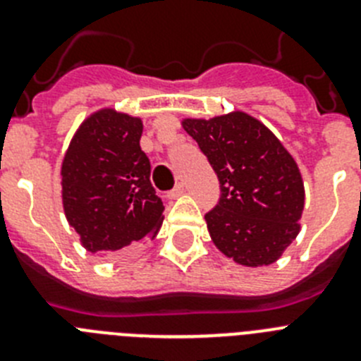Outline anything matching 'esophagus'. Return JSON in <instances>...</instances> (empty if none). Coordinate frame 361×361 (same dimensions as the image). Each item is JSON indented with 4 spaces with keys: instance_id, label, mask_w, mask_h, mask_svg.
<instances>
[{
    "instance_id": "1",
    "label": "esophagus",
    "mask_w": 361,
    "mask_h": 361,
    "mask_svg": "<svg viewBox=\"0 0 361 361\" xmlns=\"http://www.w3.org/2000/svg\"><path fill=\"white\" fill-rule=\"evenodd\" d=\"M183 193H184V184L180 183V184H177V186H175L170 193H168V197H170V199H177V197H180Z\"/></svg>"
}]
</instances>
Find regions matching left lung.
Instances as JSON below:
<instances>
[{"label":"left lung","instance_id":"obj_1","mask_svg":"<svg viewBox=\"0 0 361 361\" xmlns=\"http://www.w3.org/2000/svg\"><path fill=\"white\" fill-rule=\"evenodd\" d=\"M180 124L219 177L220 200L204 216L216 250L245 267L276 262L298 237L304 212V178L291 153L242 110Z\"/></svg>","mask_w":361,"mask_h":361}]
</instances>
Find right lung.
<instances>
[{"instance_id":"1","label":"right lung","mask_w":361,"mask_h":361,"mask_svg":"<svg viewBox=\"0 0 361 361\" xmlns=\"http://www.w3.org/2000/svg\"><path fill=\"white\" fill-rule=\"evenodd\" d=\"M141 135V117L104 106L70 139L61 164L63 212L90 253L146 244L161 229L164 206L149 183Z\"/></svg>"}]
</instances>
